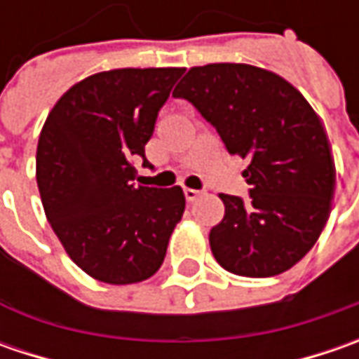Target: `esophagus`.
I'll return each mask as SVG.
<instances>
[{
    "instance_id": "34e87169",
    "label": "esophagus",
    "mask_w": 359,
    "mask_h": 359,
    "mask_svg": "<svg viewBox=\"0 0 359 359\" xmlns=\"http://www.w3.org/2000/svg\"><path fill=\"white\" fill-rule=\"evenodd\" d=\"M184 196H186L187 201H196L201 196V191H198V189H191V187H186V189H184Z\"/></svg>"
}]
</instances>
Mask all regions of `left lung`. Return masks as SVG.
<instances>
[{
  "label": "left lung",
  "mask_w": 359,
  "mask_h": 359,
  "mask_svg": "<svg viewBox=\"0 0 359 359\" xmlns=\"http://www.w3.org/2000/svg\"><path fill=\"white\" fill-rule=\"evenodd\" d=\"M214 126L250 200L219 194L226 214L210 231L224 269L245 278L283 273L313 248L336 189V163L320 116L282 76L248 63L189 67L173 90Z\"/></svg>",
  "instance_id": "1"
}]
</instances>
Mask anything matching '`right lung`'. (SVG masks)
I'll return each instance as SVG.
<instances>
[{
    "mask_svg": "<svg viewBox=\"0 0 359 359\" xmlns=\"http://www.w3.org/2000/svg\"><path fill=\"white\" fill-rule=\"evenodd\" d=\"M184 67H123L86 77L51 107L35 177L65 254L93 280L144 282L163 264L186 210L180 186L135 184L158 111Z\"/></svg>",
    "mask_w": 359,
    "mask_h": 359,
    "instance_id": "obj_1",
    "label": "right lung"
}]
</instances>
